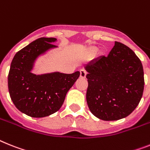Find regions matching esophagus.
I'll return each mask as SVG.
<instances>
[{"mask_svg": "<svg viewBox=\"0 0 150 150\" xmlns=\"http://www.w3.org/2000/svg\"><path fill=\"white\" fill-rule=\"evenodd\" d=\"M87 71H85V69H81L80 70V77L82 78V79H85L86 77Z\"/></svg>", "mask_w": 150, "mask_h": 150, "instance_id": "obj_1", "label": "esophagus"}]
</instances>
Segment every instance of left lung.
<instances>
[{"label":"left lung","mask_w":150,"mask_h":150,"mask_svg":"<svg viewBox=\"0 0 150 150\" xmlns=\"http://www.w3.org/2000/svg\"><path fill=\"white\" fill-rule=\"evenodd\" d=\"M88 86L86 100L91 112L103 120H117L135 110L143 96L141 61L128 46L115 41L108 56L85 66Z\"/></svg>","instance_id":"1"}]
</instances>
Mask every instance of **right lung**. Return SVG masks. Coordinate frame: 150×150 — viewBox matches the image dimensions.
Listing matches in <instances>:
<instances>
[{
    "label": "right lung",
    "mask_w": 150,
    "mask_h": 150,
    "mask_svg": "<svg viewBox=\"0 0 150 150\" xmlns=\"http://www.w3.org/2000/svg\"><path fill=\"white\" fill-rule=\"evenodd\" d=\"M56 38L42 37L18 51L11 62L8 74L11 98L20 111L32 117H43L59 110L68 91L79 79L80 72H54L42 75L30 72L39 55L56 46Z\"/></svg>",
    "instance_id": "1"
}]
</instances>
